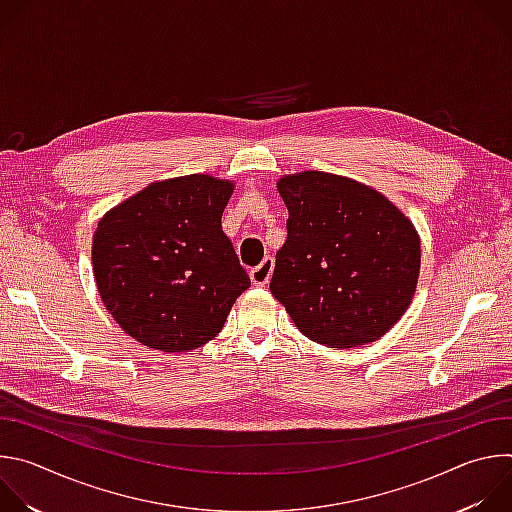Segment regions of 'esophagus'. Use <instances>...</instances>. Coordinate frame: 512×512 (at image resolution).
<instances>
[{
  "instance_id": "1",
  "label": "esophagus",
  "mask_w": 512,
  "mask_h": 512,
  "mask_svg": "<svg viewBox=\"0 0 512 512\" xmlns=\"http://www.w3.org/2000/svg\"><path fill=\"white\" fill-rule=\"evenodd\" d=\"M271 271H273V259L271 257H265L257 267L251 269V281L253 285H259V287H265L269 283V277H271Z\"/></svg>"
}]
</instances>
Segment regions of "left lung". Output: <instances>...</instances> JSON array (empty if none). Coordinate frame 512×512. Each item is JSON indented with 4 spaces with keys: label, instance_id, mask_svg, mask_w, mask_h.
I'll return each instance as SVG.
<instances>
[{
    "label": "left lung",
    "instance_id": "obj_1",
    "mask_svg": "<svg viewBox=\"0 0 512 512\" xmlns=\"http://www.w3.org/2000/svg\"><path fill=\"white\" fill-rule=\"evenodd\" d=\"M287 239L275 255L271 294L310 340L369 344L407 312L421 241L381 192L352 178L306 170L277 180Z\"/></svg>",
    "mask_w": 512,
    "mask_h": 512
}]
</instances>
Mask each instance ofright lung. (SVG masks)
<instances>
[{"label":"right lung","mask_w":512,"mask_h":512,"mask_svg":"<svg viewBox=\"0 0 512 512\" xmlns=\"http://www.w3.org/2000/svg\"><path fill=\"white\" fill-rule=\"evenodd\" d=\"M233 180H156L103 214L93 235L97 291L137 342L190 352L223 330L251 285L221 216Z\"/></svg>","instance_id":"add662e5"}]
</instances>
